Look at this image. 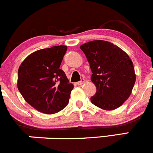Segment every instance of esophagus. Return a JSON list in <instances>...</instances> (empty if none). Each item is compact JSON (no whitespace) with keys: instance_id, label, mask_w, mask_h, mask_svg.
<instances>
[{"instance_id":"esophagus-1","label":"esophagus","mask_w":153,"mask_h":153,"mask_svg":"<svg viewBox=\"0 0 153 153\" xmlns=\"http://www.w3.org/2000/svg\"><path fill=\"white\" fill-rule=\"evenodd\" d=\"M84 82H85V79H82L81 81H79V82H76V84L78 85H82Z\"/></svg>"}]
</instances>
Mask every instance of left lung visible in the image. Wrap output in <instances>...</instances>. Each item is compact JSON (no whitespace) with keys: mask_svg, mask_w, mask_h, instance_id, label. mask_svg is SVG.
I'll return each mask as SVG.
<instances>
[{"mask_svg":"<svg viewBox=\"0 0 153 153\" xmlns=\"http://www.w3.org/2000/svg\"><path fill=\"white\" fill-rule=\"evenodd\" d=\"M90 65L91 81L97 92L91 97L96 106L116 109L129 97L136 76L131 59L126 52L109 42L94 40L80 46Z\"/></svg>","mask_w":153,"mask_h":153,"instance_id":"8db88e82","label":"left lung"}]
</instances>
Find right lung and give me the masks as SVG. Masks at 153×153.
I'll list each match as a JSON object with an SVG mask.
<instances>
[{
  "mask_svg": "<svg viewBox=\"0 0 153 153\" xmlns=\"http://www.w3.org/2000/svg\"><path fill=\"white\" fill-rule=\"evenodd\" d=\"M67 46L39 50L22 62L18 72V88L26 102L45 114L59 112L68 104L74 85L60 65Z\"/></svg>",
  "mask_w": 153,
  "mask_h": 153,
  "instance_id": "right-lung-1",
  "label": "right lung"
}]
</instances>
